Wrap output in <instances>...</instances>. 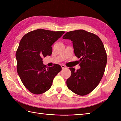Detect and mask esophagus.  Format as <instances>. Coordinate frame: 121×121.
I'll return each mask as SVG.
<instances>
[{"label": "esophagus", "instance_id": "esophagus-1", "mask_svg": "<svg viewBox=\"0 0 121 121\" xmlns=\"http://www.w3.org/2000/svg\"><path fill=\"white\" fill-rule=\"evenodd\" d=\"M61 68H62V69H65V68H66V66L65 65H61Z\"/></svg>", "mask_w": 121, "mask_h": 121}]
</instances>
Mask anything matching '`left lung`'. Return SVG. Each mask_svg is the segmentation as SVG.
Masks as SVG:
<instances>
[{
    "label": "left lung",
    "instance_id": "8db88e82",
    "mask_svg": "<svg viewBox=\"0 0 121 121\" xmlns=\"http://www.w3.org/2000/svg\"><path fill=\"white\" fill-rule=\"evenodd\" d=\"M63 39L72 41L74 53L79 59L81 68H70L71 75L67 80L68 88L79 96L91 92L98 85L104 72L107 55L97 35L83 30L68 32Z\"/></svg>",
    "mask_w": 121,
    "mask_h": 121
}]
</instances>
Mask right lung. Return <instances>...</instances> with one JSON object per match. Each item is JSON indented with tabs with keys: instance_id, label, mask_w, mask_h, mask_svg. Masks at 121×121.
I'll use <instances>...</instances> for the list:
<instances>
[{
	"instance_id": "obj_1",
	"label": "right lung",
	"mask_w": 121,
	"mask_h": 121,
	"mask_svg": "<svg viewBox=\"0 0 121 121\" xmlns=\"http://www.w3.org/2000/svg\"><path fill=\"white\" fill-rule=\"evenodd\" d=\"M65 33L37 29L27 33L20 40L15 53L17 72L22 83L32 93L39 95L47 91L62 70L56 64L48 68L43 63V58L51 55V46Z\"/></svg>"
}]
</instances>
